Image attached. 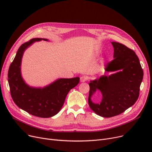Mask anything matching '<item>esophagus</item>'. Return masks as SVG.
Segmentation results:
<instances>
[{"instance_id": "obj_1", "label": "esophagus", "mask_w": 152, "mask_h": 152, "mask_svg": "<svg viewBox=\"0 0 152 152\" xmlns=\"http://www.w3.org/2000/svg\"><path fill=\"white\" fill-rule=\"evenodd\" d=\"M87 79H88V77L87 76H83L80 77V81L81 82H85L86 81Z\"/></svg>"}]
</instances>
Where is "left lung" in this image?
Returning <instances> with one entry per match:
<instances>
[{"mask_svg": "<svg viewBox=\"0 0 152 152\" xmlns=\"http://www.w3.org/2000/svg\"><path fill=\"white\" fill-rule=\"evenodd\" d=\"M111 44L114 47V59L107 63L105 71H119L110 76H102L89 84V107L97 115L105 118L121 114L134 104L139 96L143 76L135 53L121 43ZM97 90L102 94L100 104H94L91 100V95Z\"/></svg>", "mask_w": 152, "mask_h": 152, "instance_id": "8db88e82", "label": "left lung"}]
</instances>
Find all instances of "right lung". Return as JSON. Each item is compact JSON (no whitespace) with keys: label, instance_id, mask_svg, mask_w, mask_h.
<instances>
[{"label":"right lung","instance_id":"right-lung-1","mask_svg":"<svg viewBox=\"0 0 152 152\" xmlns=\"http://www.w3.org/2000/svg\"><path fill=\"white\" fill-rule=\"evenodd\" d=\"M46 39L34 38L23 44L11 63L8 73L12 98L19 108L40 118H50L57 115L68 93L79 83V77L59 79L44 88H34L27 85L21 75V58L25 50L32 44Z\"/></svg>","mask_w":152,"mask_h":152}]
</instances>
